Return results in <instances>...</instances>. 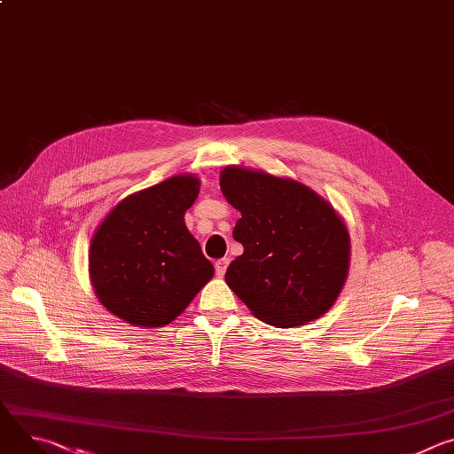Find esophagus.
Segmentation results:
<instances>
[{"label":"esophagus","mask_w":454,"mask_h":454,"mask_svg":"<svg viewBox=\"0 0 454 454\" xmlns=\"http://www.w3.org/2000/svg\"><path fill=\"white\" fill-rule=\"evenodd\" d=\"M228 258H221V261H217L215 262V273H217V277H224V273H226V268H228Z\"/></svg>","instance_id":"34e87169"}]
</instances>
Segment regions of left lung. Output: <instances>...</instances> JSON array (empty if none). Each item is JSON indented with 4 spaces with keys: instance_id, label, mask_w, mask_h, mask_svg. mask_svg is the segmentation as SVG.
Segmentation results:
<instances>
[{
    "instance_id": "1",
    "label": "left lung",
    "mask_w": 454,
    "mask_h": 454,
    "mask_svg": "<svg viewBox=\"0 0 454 454\" xmlns=\"http://www.w3.org/2000/svg\"><path fill=\"white\" fill-rule=\"evenodd\" d=\"M226 201L240 212L233 239L244 246L226 284L268 325L289 329L325 314L350 264L343 219L309 186L262 170H221Z\"/></svg>"
}]
</instances>
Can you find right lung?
Listing matches in <instances>:
<instances>
[{
    "label": "right lung",
    "instance_id": "right-lung-1",
    "mask_svg": "<svg viewBox=\"0 0 454 454\" xmlns=\"http://www.w3.org/2000/svg\"><path fill=\"white\" fill-rule=\"evenodd\" d=\"M200 179L181 174L120 201L90 246V277L100 303L131 325H168L214 277L184 226Z\"/></svg>",
    "mask_w": 454,
    "mask_h": 454
}]
</instances>
